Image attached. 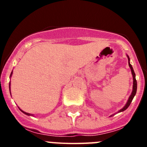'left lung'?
Masks as SVG:
<instances>
[{
    "label": "left lung",
    "instance_id": "obj_1",
    "mask_svg": "<svg viewBox=\"0 0 147 147\" xmlns=\"http://www.w3.org/2000/svg\"><path fill=\"white\" fill-rule=\"evenodd\" d=\"M127 56V57H128V63H129V67H130L131 69V72H132V78H133V85H132V93H131V95L129 96V98H128V101H127V104L125 105V106H124L123 108L121 109V110H120L118 113H120V112H123V111H124V110H126V109L128 108V107H129V105H130L131 102H132V99H133V98H134V96H136V91H137V81H136V74H135L134 72V70H133V68H132V65H131L130 62H129V57H128V55Z\"/></svg>",
    "mask_w": 147,
    "mask_h": 147
}]
</instances>
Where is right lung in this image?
Returning <instances> with one entry per match:
<instances>
[{
	"label": "right lung",
	"mask_w": 147,
	"mask_h": 147,
	"mask_svg": "<svg viewBox=\"0 0 147 147\" xmlns=\"http://www.w3.org/2000/svg\"><path fill=\"white\" fill-rule=\"evenodd\" d=\"M11 74H12V71H11V74H10V76H11ZM9 89H10V83H9ZM19 109H20V108H19ZM20 111H21V112H23L24 114H26V115H32V116H33V115H32V114H30V113H28L24 112V111H23V110H20Z\"/></svg>",
	"instance_id": "1"
}]
</instances>
